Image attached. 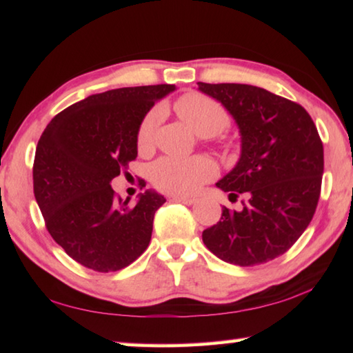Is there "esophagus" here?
Instances as JSON below:
<instances>
[{
	"mask_svg": "<svg viewBox=\"0 0 353 353\" xmlns=\"http://www.w3.org/2000/svg\"><path fill=\"white\" fill-rule=\"evenodd\" d=\"M171 201L172 202H181V204H185V205H193L196 202V199L183 198V196H171Z\"/></svg>",
	"mask_w": 353,
	"mask_h": 353,
	"instance_id": "34e87169",
	"label": "esophagus"
}]
</instances>
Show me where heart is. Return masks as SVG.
Returning a JSON list of instances; mask_svg holds the SVG:
<instances>
[{
  "mask_svg": "<svg viewBox=\"0 0 353 353\" xmlns=\"http://www.w3.org/2000/svg\"><path fill=\"white\" fill-rule=\"evenodd\" d=\"M179 113L187 126L199 137H214L229 126L230 119L227 112L213 99L198 93L185 94L176 103ZM160 119V110L154 109L148 113L140 124L137 145L140 151L151 149L154 132ZM216 176V165L204 155L191 159L163 157L157 160L151 168V179L155 187L171 194H194L205 182Z\"/></svg>",
  "mask_w": 353,
  "mask_h": 353,
  "instance_id": "1",
  "label": "heart"
}]
</instances>
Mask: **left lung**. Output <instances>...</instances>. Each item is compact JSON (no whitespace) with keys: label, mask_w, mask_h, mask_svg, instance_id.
I'll list each match as a JSON object with an SVG mask.
<instances>
[{"label":"left lung","mask_w":353,"mask_h":353,"mask_svg":"<svg viewBox=\"0 0 353 353\" xmlns=\"http://www.w3.org/2000/svg\"><path fill=\"white\" fill-rule=\"evenodd\" d=\"M198 90L230 113L241 139L240 159L216 187L248 196L240 212L224 207L202 241L232 265L274 260L303 234L318 205L324 172L318 129L302 105L265 88L198 82Z\"/></svg>","instance_id":"left-lung-1"}]
</instances>
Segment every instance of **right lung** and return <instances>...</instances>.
<instances>
[{
  "mask_svg": "<svg viewBox=\"0 0 353 353\" xmlns=\"http://www.w3.org/2000/svg\"><path fill=\"white\" fill-rule=\"evenodd\" d=\"M174 90L162 83L90 94L41 134L32 168L35 201L54 241L82 266L119 271L151 241L154 214L166 199L146 190L129 204L110 183L137 159L146 113Z\"/></svg>",
  "mask_w": 353,
  "mask_h": 353,
  "instance_id": "1",
  "label": "right lung"
}]
</instances>
